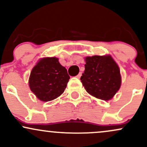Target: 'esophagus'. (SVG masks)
Here are the masks:
<instances>
[{
	"label": "esophagus",
	"mask_w": 147,
	"mask_h": 147,
	"mask_svg": "<svg viewBox=\"0 0 147 147\" xmlns=\"http://www.w3.org/2000/svg\"><path fill=\"white\" fill-rule=\"evenodd\" d=\"M82 72H79V73L78 74V75H77V76H76V77H77V78H80V77H82Z\"/></svg>",
	"instance_id": "esophagus-1"
}]
</instances>
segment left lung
<instances>
[{
	"label": "left lung",
	"mask_w": 147,
	"mask_h": 147,
	"mask_svg": "<svg viewBox=\"0 0 147 147\" xmlns=\"http://www.w3.org/2000/svg\"><path fill=\"white\" fill-rule=\"evenodd\" d=\"M80 79L90 95L102 100L111 99L121 86L119 67L110 56L86 57Z\"/></svg>",
	"instance_id": "8db88e82"
}]
</instances>
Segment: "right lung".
<instances>
[{
    "label": "right lung",
    "mask_w": 147,
    "mask_h": 147,
    "mask_svg": "<svg viewBox=\"0 0 147 147\" xmlns=\"http://www.w3.org/2000/svg\"><path fill=\"white\" fill-rule=\"evenodd\" d=\"M70 77L55 57L42 59L30 73L29 86L42 102L56 99L64 92Z\"/></svg>",
    "instance_id": "1"
}]
</instances>
